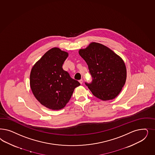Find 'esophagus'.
<instances>
[{"mask_svg":"<svg viewBox=\"0 0 155 155\" xmlns=\"http://www.w3.org/2000/svg\"><path fill=\"white\" fill-rule=\"evenodd\" d=\"M79 83H80V84H81L83 83V80H82V79H81V80H79Z\"/></svg>","mask_w":155,"mask_h":155,"instance_id":"1","label":"esophagus"}]
</instances>
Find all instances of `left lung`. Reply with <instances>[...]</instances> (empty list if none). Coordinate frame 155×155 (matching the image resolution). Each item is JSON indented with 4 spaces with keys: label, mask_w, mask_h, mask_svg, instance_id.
Instances as JSON below:
<instances>
[{
    "label": "left lung",
    "mask_w": 155,
    "mask_h": 155,
    "mask_svg": "<svg viewBox=\"0 0 155 155\" xmlns=\"http://www.w3.org/2000/svg\"><path fill=\"white\" fill-rule=\"evenodd\" d=\"M79 54L86 61L92 75V83L85 84L92 94L103 101L116 97L127 79L124 60L110 48L96 42L80 49Z\"/></svg>",
    "instance_id": "left-lung-1"
}]
</instances>
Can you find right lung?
<instances>
[{
	"label": "right lung",
	"mask_w": 155,
	"mask_h": 155,
	"mask_svg": "<svg viewBox=\"0 0 155 155\" xmlns=\"http://www.w3.org/2000/svg\"><path fill=\"white\" fill-rule=\"evenodd\" d=\"M68 53L54 47L47 51L31 70L30 85L35 98L52 110L63 108L70 101L79 81L70 77L62 65Z\"/></svg>",
	"instance_id": "1"
}]
</instances>
